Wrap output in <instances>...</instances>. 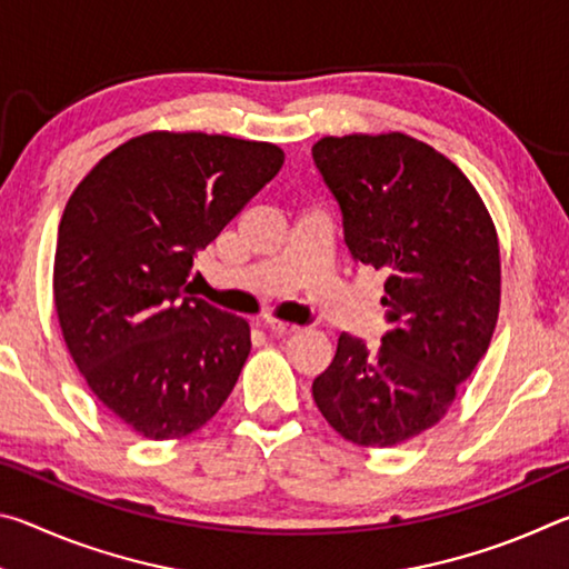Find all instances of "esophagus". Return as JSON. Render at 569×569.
Returning <instances> with one entry per match:
<instances>
[{"instance_id": "esophagus-1", "label": "esophagus", "mask_w": 569, "mask_h": 569, "mask_svg": "<svg viewBox=\"0 0 569 569\" xmlns=\"http://www.w3.org/2000/svg\"><path fill=\"white\" fill-rule=\"evenodd\" d=\"M266 331L273 333V336H288V333H296L298 326H296V323L278 321V319H268V321H266Z\"/></svg>"}]
</instances>
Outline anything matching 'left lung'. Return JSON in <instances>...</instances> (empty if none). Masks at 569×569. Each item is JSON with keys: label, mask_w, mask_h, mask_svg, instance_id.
<instances>
[{"label": "left lung", "mask_w": 569, "mask_h": 569, "mask_svg": "<svg viewBox=\"0 0 569 569\" xmlns=\"http://www.w3.org/2000/svg\"><path fill=\"white\" fill-rule=\"evenodd\" d=\"M353 261L387 276L389 331L369 351L339 336L313 401L343 439L387 449L435 427L492 341L502 263L495 220L447 156L403 132L311 148Z\"/></svg>", "instance_id": "left-lung-1"}]
</instances>
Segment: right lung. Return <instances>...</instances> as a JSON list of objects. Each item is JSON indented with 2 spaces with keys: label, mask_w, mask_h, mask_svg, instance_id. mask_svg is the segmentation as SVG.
Here are the masks:
<instances>
[{
  "label": "right lung",
  "mask_w": 569,
  "mask_h": 569,
  "mask_svg": "<svg viewBox=\"0 0 569 569\" xmlns=\"http://www.w3.org/2000/svg\"><path fill=\"white\" fill-rule=\"evenodd\" d=\"M283 158L273 142L152 130L108 152L67 200L57 319L90 391L140 437H188L233 391L250 326L188 296V278Z\"/></svg>",
  "instance_id": "1"
}]
</instances>
